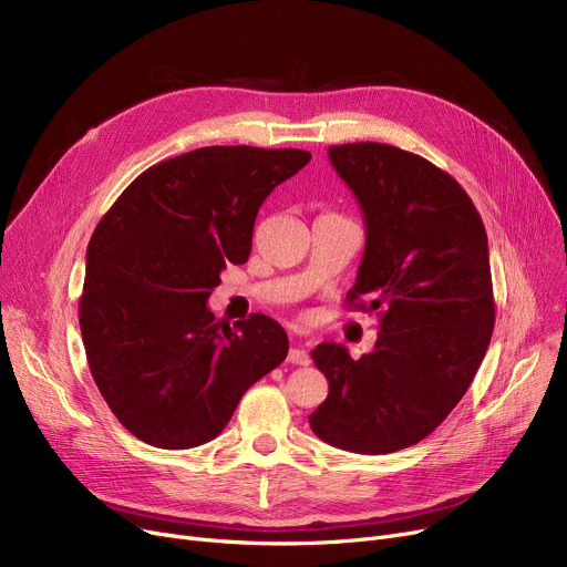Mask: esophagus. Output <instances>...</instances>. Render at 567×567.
<instances>
[{
    "instance_id": "34e87169",
    "label": "esophagus",
    "mask_w": 567,
    "mask_h": 567,
    "mask_svg": "<svg viewBox=\"0 0 567 567\" xmlns=\"http://www.w3.org/2000/svg\"><path fill=\"white\" fill-rule=\"evenodd\" d=\"M287 361H289L291 365H310V355H308L306 349L293 347V349H289V353H287Z\"/></svg>"
}]
</instances>
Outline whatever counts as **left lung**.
Segmentation results:
<instances>
[{"instance_id": "obj_1", "label": "left lung", "mask_w": 567, "mask_h": 567, "mask_svg": "<svg viewBox=\"0 0 567 567\" xmlns=\"http://www.w3.org/2000/svg\"><path fill=\"white\" fill-rule=\"evenodd\" d=\"M329 158L368 234L347 301L379 310V338L359 361L333 342L312 351L329 398L310 427L342 451L385 455L432 434L485 359L496 317L487 231L455 178L404 148L336 144Z\"/></svg>"}]
</instances>
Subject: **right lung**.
Returning a JSON list of instances; mask_svg holds the SVG:
<instances>
[{
    "label": "right lung",
    "instance_id": "1",
    "mask_svg": "<svg viewBox=\"0 0 567 567\" xmlns=\"http://www.w3.org/2000/svg\"><path fill=\"white\" fill-rule=\"evenodd\" d=\"M303 148L204 146L144 169L86 248V363L133 436L167 451L216 439L255 381L289 351L266 317L216 321L223 268L246 264L261 202L310 163Z\"/></svg>",
    "mask_w": 567,
    "mask_h": 567
}]
</instances>
